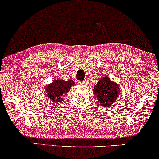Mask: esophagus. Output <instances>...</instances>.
Masks as SVG:
<instances>
[{
  "mask_svg": "<svg viewBox=\"0 0 159 159\" xmlns=\"http://www.w3.org/2000/svg\"><path fill=\"white\" fill-rule=\"evenodd\" d=\"M80 84L81 85H87L88 84V80H84V81H80Z\"/></svg>",
  "mask_w": 159,
  "mask_h": 159,
  "instance_id": "1",
  "label": "esophagus"
}]
</instances>
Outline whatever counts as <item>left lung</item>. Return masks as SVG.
I'll return each mask as SVG.
<instances>
[{"instance_id":"1","label":"left lung","mask_w":159,"mask_h":159,"mask_svg":"<svg viewBox=\"0 0 159 159\" xmlns=\"http://www.w3.org/2000/svg\"><path fill=\"white\" fill-rule=\"evenodd\" d=\"M93 91L100 105L104 107L112 105L120 93L117 83L111 81L108 77H102L99 80Z\"/></svg>"}]
</instances>
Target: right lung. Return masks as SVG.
<instances>
[{
    "instance_id": "right-lung-1",
    "label": "right lung",
    "mask_w": 159,
    "mask_h": 159,
    "mask_svg": "<svg viewBox=\"0 0 159 159\" xmlns=\"http://www.w3.org/2000/svg\"><path fill=\"white\" fill-rule=\"evenodd\" d=\"M75 84L72 80L64 81L62 80H56L52 83L48 84L45 89L48 97L54 102H63V97L70 91L72 86Z\"/></svg>"
}]
</instances>
